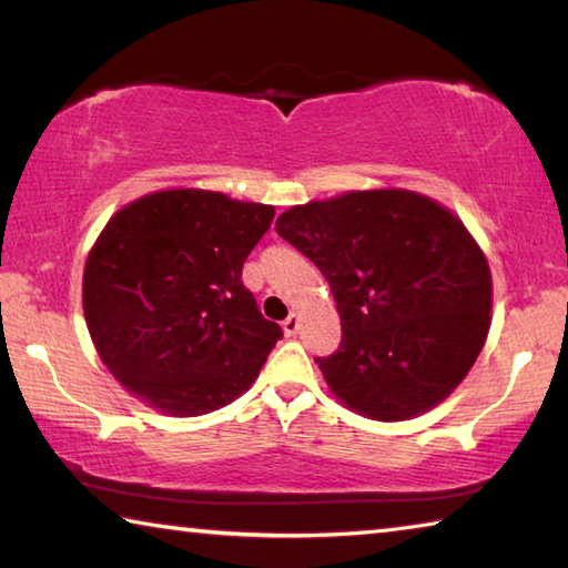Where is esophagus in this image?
I'll use <instances>...</instances> for the list:
<instances>
[{"label": "esophagus", "instance_id": "34e87169", "mask_svg": "<svg viewBox=\"0 0 568 568\" xmlns=\"http://www.w3.org/2000/svg\"><path fill=\"white\" fill-rule=\"evenodd\" d=\"M283 331H285V335H295L297 331H301V315L297 313L287 315V318L283 321Z\"/></svg>", "mask_w": 568, "mask_h": 568}]
</instances>
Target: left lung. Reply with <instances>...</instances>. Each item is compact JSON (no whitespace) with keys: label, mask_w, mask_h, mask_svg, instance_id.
I'll list each match as a JSON object with an SVG mask.
<instances>
[{"label":"left lung","mask_w":568,"mask_h":568,"mask_svg":"<svg viewBox=\"0 0 568 568\" xmlns=\"http://www.w3.org/2000/svg\"><path fill=\"white\" fill-rule=\"evenodd\" d=\"M275 230L331 283L343 341L315 363L345 406L403 420L464 381L491 323V271L456 215L365 190L291 207Z\"/></svg>","instance_id":"left-lung-1"}]
</instances>
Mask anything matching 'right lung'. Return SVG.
Returning a JSON list of instances; mask_svg holds the SVG:
<instances>
[{
	"instance_id": "obj_1",
	"label": "right lung",
	"mask_w": 568,
	"mask_h": 568,
	"mask_svg": "<svg viewBox=\"0 0 568 568\" xmlns=\"http://www.w3.org/2000/svg\"><path fill=\"white\" fill-rule=\"evenodd\" d=\"M275 217L220 192L162 190L104 225L84 265V321L102 363L170 416H203L250 388L281 325L243 285Z\"/></svg>"
}]
</instances>
